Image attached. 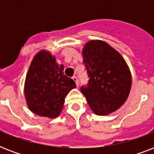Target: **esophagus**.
I'll return each instance as SVG.
<instances>
[{"instance_id": "obj_1", "label": "esophagus", "mask_w": 154, "mask_h": 154, "mask_svg": "<svg viewBox=\"0 0 154 154\" xmlns=\"http://www.w3.org/2000/svg\"><path fill=\"white\" fill-rule=\"evenodd\" d=\"M72 80H73V81L75 82V83H76V85H77V87L79 86V82H78V79H77V77H76V76L72 77Z\"/></svg>"}]
</instances>
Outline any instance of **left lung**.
<instances>
[{
	"mask_svg": "<svg viewBox=\"0 0 154 154\" xmlns=\"http://www.w3.org/2000/svg\"><path fill=\"white\" fill-rule=\"evenodd\" d=\"M83 64L89 82L81 86L89 107L106 115L123 105L131 89V74L124 58L107 43L91 41L84 47Z\"/></svg>",
	"mask_w": 154,
	"mask_h": 154,
	"instance_id": "1",
	"label": "left lung"
}]
</instances>
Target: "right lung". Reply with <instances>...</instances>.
<instances>
[{"label": "right lung", "instance_id": "add662e5", "mask_svg": "<svg viewBox=\"0 0 154 154\" xmlns=\"http://www.w3.org/2000/svg\"><path fill=\"white\" fill-rule=\"evenodd\" d=\"M76 88L75 82L64 74V66L58 65L48 52L35 56L25 79V95L29 109L42 117H57L65 97Z\"/></svg>", "mask_w": 154, "mask_h": 154}]
</instances>
